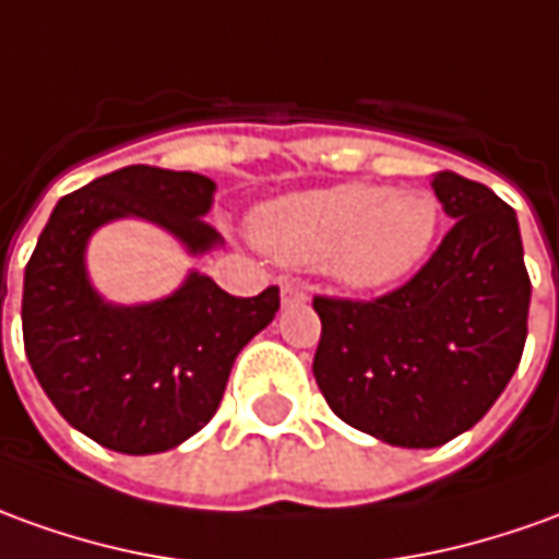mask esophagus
<instances>
[{
  "label": "esophagus",
  "instance_id": "1",
  "mask_svg": "<svg viewBox=\"0 0 559 559\" xmlns=\"http://www.w3.org/2000/svg\"><path fill=\"white\" fill-rule=\"evenodd\" d=\"M280 292H283V304L307 301V286H304V283H298V280H283V283H280Z\"/></svg>",
  "mask_w": 559,
  "mask_h": 559
}]
</instances>
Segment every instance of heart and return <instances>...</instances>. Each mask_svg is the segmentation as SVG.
I'll return each instance as SVG.
<instances>
[{
  "label": "heart",
  "instance_id": "obj_1",
  "mask_svg": "<svg viewBox=\"0 0 559 559\" xmlns=\"http://www.w3.org/2000/svg\"><path fill=\"white\" fill-rule=\"evenodd\" d=\"M438 200L423 188L346 182L267 203L258 242L292 264H325L349 288H380L417 271L438 234Z\"/></svg>",
  "mask_w": 559,
  "mask_h": 559
}]
</instances>
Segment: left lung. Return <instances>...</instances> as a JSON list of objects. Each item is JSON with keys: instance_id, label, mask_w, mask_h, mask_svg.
Returning a JSON list of instances; mask_svg holds the SVG:
<instances>
[{"instance_id": "obj_1", "label": "left lung", "mask_w": 559, "mask_h": 559, "mask_svg": "<svg viewBox=\"0 0 559 559\" xmlns=\"http://www.w3.org/2000/svg\"><path fill=\"white\" fill-rule=\"evenodd\" d=\"M432 188L453 225L404 286L371 301L313 298V377L325 402L395 448H441L472 429L526 344L533 286L514 210L450 169Z\"/></svg>"}]
</instances>
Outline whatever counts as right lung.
<instances>
[{
  "label": "right lung",
  "instance_id": "1",
  "mask_svg": "<svg viewBox=\"0 0 559 559\" xmlns=\"http://www.w3.org/2000/svg\"><path fill=\"white\" fill-rule=\"evenodd\" d=\"M213 191L200 173L133 164L67 194L38 234L23 273L26 359L60 417L103 448L142 456L200 432L237 353L280 310L276 286L234 298L203 273L145 307H111L87 283L84 246L111 218L140 215L191 252L213 249Z\"/></svg>",
  "mask_w": 559,
  "mask_h": 559
}]
</instances>
